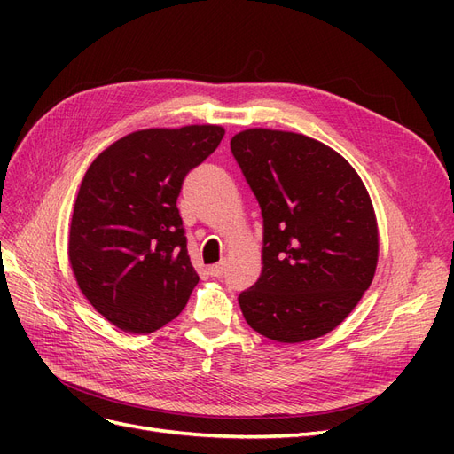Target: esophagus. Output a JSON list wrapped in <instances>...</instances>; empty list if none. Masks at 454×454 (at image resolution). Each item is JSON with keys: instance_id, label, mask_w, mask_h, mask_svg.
Here are the masks:
<instances>
[{"instance_id": "34e87169", "label": "esophagus", "mask_w": 454, "mask_h": 454, "mask_svg": "<svg viewBox=\"0 0 454 454\" xmlns=\"http://www.w3.org/2000/svg\"><path fill=\"white\" fill-rule=\"evenodd\" d=\"M223 270H225V261H219V263H215V265H210V267H208L210 277H215V278L222 277Z\"/></svg>"}]
</instances>
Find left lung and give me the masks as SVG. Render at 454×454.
Returning a JSON list of instances; mask_svg holds the SVG:
<instances>
[{"label": "left lung", "instance_id": "1", "mask_svg": "<svg viewBox=\"0 0 454 454\" xmlns=\"http://www.w3.org/2000/svg\"><path fill=\"white\" fill-rule=\"evenodd\" d=\"M231 151L263 215L261 277L240 294L246 322L277 342L335 329L360 303L379 261V227L362 177L305 134L248 129Z\"/></svg>", "mask_w": 454, "mask_h": 454}]
</instances>
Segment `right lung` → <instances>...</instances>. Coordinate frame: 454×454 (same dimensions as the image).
Here are the masks:
<instances>
[{
	"mask_svg": "<svg viewBox=\"0 0 454 454\" xmlns=\"http://www.w3.org/2000/svg\"><path fill=\"white\" fill-rule=\"evenodd\" d=\"M223 134L219 125L130 132L81 182L67 259L89 303L122 332H155L187 305L199 274L176 200Z\"/></svg>",
	"mask_w": 454,
	"mask_h": 454,
	"instance_id": "add662e5",
	"label": "right lung"
}]
</instances>
